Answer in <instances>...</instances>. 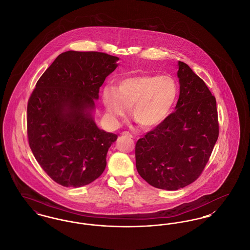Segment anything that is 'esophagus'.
Listing matches in <instances>:
<instances>
[{
	"instance_id": "obj_1",
	"label": "esophagus",
	"mask_w": 250,
	"mask_h": 250,
	"mask_svg": "<svg viewBox=\"0 0 250 250\" xmlns=\"http://www.w3.org/2000/svg\"><path fill=\"white\" fill-rule=\"evenodd\" d=\"M122 136H123V137H125V138H132V135H131L130 133L127 132V131L122 132Z\"/></svg>"
}]
</instances>
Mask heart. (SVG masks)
I'll return each mask as SVG.
<instances>
[{"label": "heart", "mask_w": 250, "mask_h": 250, "mask_svg": "<svg viewBox=\"0 0 250 250\" xmlns=\"http://www.w3.org/2000/svg\"><path fill=\"white\" fill-rule=\"evenodd\" d=\"M177 94L172 76L139 74L121 79L116 88L104 87L102 99L112 117L123 119L132 107L134 120L145 128H153L169 117Z\"/></svg>", "instance_id": "heart-1"}]
</instances>
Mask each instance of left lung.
Masks as SVG:
<instances>
[{"label":"left lung","mask_w":250,"mask_h":250,"mask_svg":"<svg viewBox=\"0 0 250 250\" xmlns=\"http://www.w3.org/2000/svg\"><path fill=\"white\" fill-rule=\"evenodd\" d=\"M176 110L135 146L138 173L151 186L184 188L202 174L219 136L215 97L184 62H178Z\"/></svg>","instance_id":"1"}]
</instances>
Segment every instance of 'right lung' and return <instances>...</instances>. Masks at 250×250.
<instances>
[{
    "label": "right lung",
    "mask_w": 250,
    "mask_h": 250,
    "mask_svg": "<svg viewBox=\"0 0 250 250\" xmlns=\"http://www.w3.org/2000/svg\"><path fill=\"white\" fill-rule=\"evenodd\" d=\"M118 60L100 52L62 53L30 96V148L45 173L64 187L88 185L103 174L117 135L99 129L90 111Z\"/></svg>",
    "instance_id": "1"
}]
</instances>
